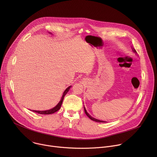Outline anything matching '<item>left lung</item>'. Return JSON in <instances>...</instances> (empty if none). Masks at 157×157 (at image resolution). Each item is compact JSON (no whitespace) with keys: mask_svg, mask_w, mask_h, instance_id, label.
Returning <instances> with one entry per match:
<instances>
[{"mask_svg":"<svg viewBox=\"0 0 157 157\" xmlns=\"http://www.w3.org/2000/svg\"><path fill=\"white\" fill-rule=\"evenodd\" d=\"M132 51L134 52V53H137V52H136V50L134 49L133 48H132ZM84 112H85V113H86V116L90 119L91 120H92V121H95V122H105V121H100V120H99V119H95V118H94V117H93L92 116H91V115L90 114H89L88 113H87V110H86V108H85V107H84Z\"/></svg>","mask_w":157,"mask_h":157,"instance_id":"8db88e82","label":"left lung"}]
</instances>
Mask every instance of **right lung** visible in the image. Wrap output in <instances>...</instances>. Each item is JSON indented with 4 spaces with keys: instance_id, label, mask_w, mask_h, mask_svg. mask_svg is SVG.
Listing matches in <instances>:
<instances>
[{
    "instance_id": "right-lung-1",
    "label": "right lung",
    "mask_w": 157,
    "mask_h": 157,
    "mask_svg": "<svg viewBox=\"0 0 157 157\" xmlns=\"http://www.w3.org/2000/svg\"><path fill=\"white\" fill-rule=\"evenodd\" d=\"M51 34H52V33H50ZM71 86H69L68 87H67L65 91H64L63 94V96L61 97V99L60 100V101L58 103V104L54 107L53 108L51 109H49V110H33V112H35V113H38V114H53L55 113H56V112H57L60 108H61V104L63 103V99L65 96V95L67 94V93H68L70 90V89L71 88Z\"/></svg>"
}]
</instances>
